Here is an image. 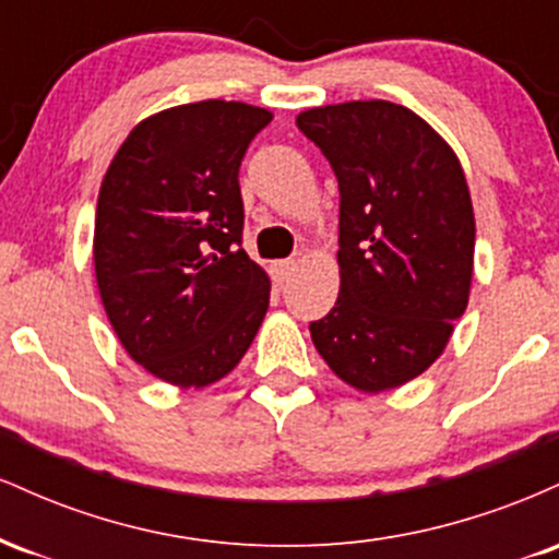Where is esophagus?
Listing matches in <instances>:
<instances>
[{
    "label": "esophagus",
    "mask_w": 559,
    "mask_h": 559,
    "mask_svg": "<svg viewBox=\"0 0 559 559\" xmlns=\"http://www.w3.org/2000/svg\"><path fill=\"white\" fill-rule=\"evenodd\" d=\"M294 273V260H275L273 262V278L278 281V284H286L288 278H292Z\"/></svg>",
    "instance_id": "34e87169"
}]
</instances>
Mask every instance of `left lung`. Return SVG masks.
I'll list each match as a JSON object with an SVG mask.
<instances>
[{"mask_svg":"<svg viewBox=\"0 0 559 559\" xmlns=\"http://www.w3.org/2000/svg\"><path fill=\"white\" fill-rule=\"evenodd\" d=\"M338 178V299L310 336L349 386L378 394L439 360L473 281L463 165L420 115L386 99L297 115Z\"/></svg>","mask_w":559,"mask_h":559,"instance_id":"1","label":"left lung"}]
</instances>
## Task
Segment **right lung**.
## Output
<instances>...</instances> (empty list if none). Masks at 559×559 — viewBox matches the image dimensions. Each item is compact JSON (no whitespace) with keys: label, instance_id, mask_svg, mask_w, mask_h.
Returning a JSON list of instances; mask_svg holds the SVG:
<instances>
[{"label":"right lung","instance_id":"obj_1","mask_svg":"<svg viewBox=\"0 0 559 559\" xmlns=\"http://www.w3.org/2000/svg\"><path fill=\"white\" fill-rule=\"evenodd\" d=\"M273 120L204 99L144 118L102 178L94 273L123 349L181 389L221 381L247 355L271 278L241 249L239 165Z\"/></svg>","mask_w":559,"mask_h":559}]
</instances>
